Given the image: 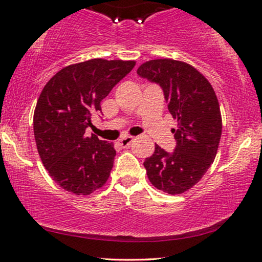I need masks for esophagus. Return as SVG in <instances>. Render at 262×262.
Masks as SVG:
<instances>
[{
    "label": "esophagus",
    "mask_w": 262,
    "mask_h": 262,
    "mask_svg": "<svg viewBox=\"0 0 262 262\" xmlns=\"http://www.w3.org/2000/svg\"><path fill=\"white\" fill-rule=\"evenodd\" d=\"M133 136H124V138L119 140V145L122 147H128L133 142Z\"/></svg>",
    "instance_id": "1"
}]
</instances>
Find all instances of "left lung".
Returning <instances> with one entry per match:
<instances>
[{
    "label": "left lung",
    "mask_w": 262,
    "mask_h": 262,
    "mask_svg": "<svg viewBox=\"0 0 262 262\" xmlns=\"http://www.w3.org/2000/svg\"><path fill=\"white\" fill-rule=\"evenodd\" d=\"M138 75L164 91L168 112L178 121L176 148L168 153L156 143L143 166L153 186L169 194L191 189L213 163L222 134L219 99L202 73L184 61L154 59L143 62Z\"/></svg>",
    "instance_id": "1"
}]
</instances>
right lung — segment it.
I'll list each match as a JSON object with an SVG mask.
<instances>
[{
    "instance_id": "obj_1",
    "label": "right lung",
    "mask_w": 262,
    "mask_h": 262,
    "mask_svg": "<svg viewBox=\"0 0 262 262\" xmlns=\"http://www.w3.org/2000/svg\"><path fill=\"white\" fill-rule=\"evenodd\" d=\"M135 66L134 60H90L57 72L39 96L33 117L34 138L43 166L54 182L75 194L93 193L110 176L113 142L86 136L101 102Z\"/></svg>"
}]
</instances>
